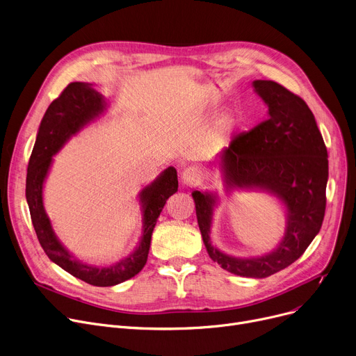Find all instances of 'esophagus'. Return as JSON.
Listing matches in <instances>:
<instances>
[{
  "label": "esophagus",
  "mask_w": 356,
  "mask_h": 356,
  "mask_svg": "<svg viewBox=\"0 0 356 356\" xmlns=\"http://www.w3.org/2000/svg\"><path fill=\"white\" fill-rule=\"evenodd\" d=\"M181 181L185 186H195L201 181V174L197 168H185L181 174Z\"/></svg>",
  "instance_id": "obj_1"
}]
</instances>
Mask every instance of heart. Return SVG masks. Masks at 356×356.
Wrapping results in <instances>:
<instances>
[{
    "label": "heart",
    "mask_w": 356,
    "mask_h": 356,
    "mask_svg": "<svg viewBox=\"0 0 356 356\" xmlns=\"http://www.w3.org/2000/svg\"><path fill=\"white\" fill-rule=\"evenodd\" d=\"M243 123V113L237 109L227 112L217 124V132L220 135H228L229 132L237 131Z\"/></svg>",
    "instance_id": "heart-1"
}]
</instances>
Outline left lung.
<instances>
[{"label":"left lung","mask_w":356,"mask_h":356,"mask_svg":"<svg viewBox=\"0 0 356 356\" xmlns=\"http://www.w3.org/2000/svg\"><path fill=\"white\" fill-rule=\"evenodd\" d=\"M252 86L267 106V119L234 138L216 155L224 191H259L279 200L284 233L268 253L237 257L211 241L218 191H194L198 227L207 253L229 273L264 279L296 261L316 237L326 208L327 151L312 111L303 99L271 80Z\"/></svg>","instance_id":"8db88e82"}]
</instances>
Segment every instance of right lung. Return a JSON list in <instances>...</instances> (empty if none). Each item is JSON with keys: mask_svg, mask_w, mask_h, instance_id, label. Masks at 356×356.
Here are the masks:
<instances>
[{"mask_svg": "<svg viewBox=\"0 0 356 356\" xmlns=\"http://www.w3.org/2000/svg\"><path fill=\"white\" fill-rule=\"evenodd\" d=\"M108 108V99L99 93L92 83H70L51 102L41 119L26 181V198L31 221L47 257L72 276L97 287L116 286L127 282L143 268L148 260L151 237L158 217L166 200L178 191V177L174 166H168L151 184L142 188L138 195L142 216L140 238L127 257L115 263L106 266L89 264L70 253L60 241L46 213L43 200L44 184L54 161L53 156L81 129L104 116Z\"/></svg>", "mask_w": 356, "mask_h": 356, "instance_id": "1", "label": "right lung"}]
</instances>
